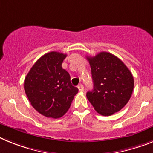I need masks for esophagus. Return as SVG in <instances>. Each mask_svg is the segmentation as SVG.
<instances>
[{
  "mask_svg": "<svg viewBox=\"0 0 153 153\" xmlns=\"http://www.w3.org/2000/svg\"><path fill=\"white\" fill-rule=\"evenodd\" d=\"M78 88H79V90L80 91V92H83V91H84V86H83L82 84L78 85Z\"/></svg>",
  "mask_w": 153,
  "mask_h": 153,
  "instance_id": "obj_1",
  "label": "esophagus"
}]
</instances>
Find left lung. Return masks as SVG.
<instances>
[{
  "label": "left lung",
  "instance_id": "1",
  "mask_svg": "<svg viewBox=\"0 0 153 153\" xmlns=\"http://www.w3.org/2000/svg\"><path fill=\"white\" fill-rule=\"evenodd\" d=\"M93 81V90L86 93L87 99L96 112L110 116L120 111L130 100L134 78L120 59L107 52L87 57Z\"/></svg>",
  "mask_w": 153,
  "mask_h": 153
}]
</instances>
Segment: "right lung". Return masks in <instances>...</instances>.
Here are the masks:
<instances>
[{
  "label": "right lung",
  "instance_id": "obj_1",
  "mask_svg": "<svg viewBox=\"0 0 153 153\" xmlns=\"http://www.w3.org/2000/svg\"><path fill=\"white\" fill-rule=\"evenodd\" d=\"M67 54L47 53L34 64L24 82L25 94L33 108L47 117L59 118L70 108L79 89L62 68Z\"/></svg>",
  "mask_w": 153,
  "mask_h": 153
}]
</instances>
